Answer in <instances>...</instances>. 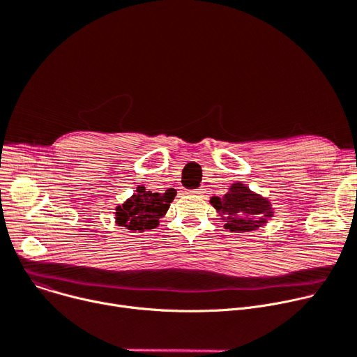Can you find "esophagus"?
<instances>
[{
    "mask_svg": "<svg viewBox=\"0 0 357 357\" xmlns=\"http://www.w3.org/2000/svg\"><path fill=\"white\" fill-rule=\"evenodd\" d=\"M195 195H197V196H202V195H204V188H197L196 192H193Z\"/></svg>",
    "mask_w": 357,
    "mask_h": 357,
    "instance_id": "1",
    "label": "esophagus"
}]
</instances>
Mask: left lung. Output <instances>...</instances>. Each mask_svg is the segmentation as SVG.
<instances>
[{"label":"left lung","instance_id":"8db88e82","mask_svg":"<svg viewBox=\"0 0 357 357\" xmlns=\"http://www.w3.org/2000/svg\"><path fill=\"white\" fill-rule=\"evenodd\" d=\"M211 204L225 222V229L230 232H252L274 218L272 203L242 181L230 184L223 196L211 197Z\"/></svg>","mask_w":357,"mask_h":357}]
</instances>
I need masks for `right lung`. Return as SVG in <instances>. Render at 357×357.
I'll use <instances>...</instances> for the list:
<instances>
[{
	"label": "right lung",
	"mask_w": 357,
	"mask_h": 357,
	"mask_svg": "<svg viewBox=\"0 0 357 357\" xmlns=\"http://www.w3.org/2000/svg\"><path fill=\"white\" fill-rule=\"evenodd\" d=\"M177 192L169 188L165 193H153L145 185H138L135 193L115 207V223L130 232H145L160 225Z\"/></svg>",
	"instance_id": "obj_1"
}]
</instances>
